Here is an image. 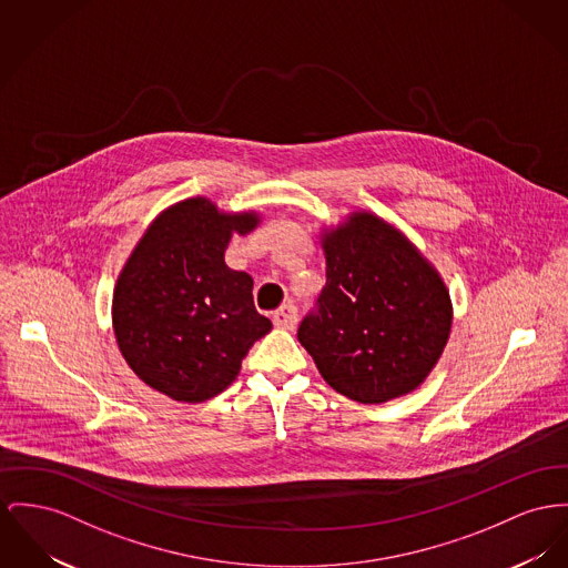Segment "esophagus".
<instances>
[{
  "instance_id": "esophagus-1",
  "label": "esophagus",
  "mask_w": 568,
  "mask_h": 568,
  "mask_svg": "<svg viewBox=\"0 0 568 568\" xmlns=\"http://www.w3.org/2000/svg\"><path fill=\"white\" fill-rule=\"evenodd\" d=\"M273 323L280 329H293L297 325V307L293 303H284L280 310H275Z\"/></svg>"
}]
</instances>
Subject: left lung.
Returning a JSON list of instances; mask_svg holds the SVG:
<instances>
[{"instance_id": "left-lung-1", "label": "left lung", "mask_w": 568, "mask_h": 568, "mask_svg": "<svg viewBox=\"0 0 568 568\" xmlns=\"http://www.w3.org/2000/svg\"><path fill=\"white\" fill-rule=\"evenodd\" d=\"M327 284L300 342L338 394L378 405L417 389L453 329L450 291L400 227L355 209L321 227Z\"/></svg>"}]
</instances>
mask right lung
Instances as JSON below:
<instances>
[{
    "instance_id": "right-lung-1",
    "label": "right lung",
    "mask_w": 568,
    "mask_h": 568,
    "mask_svg": "<svg viewBox=\"0 0 568 568\" xmlns=\"http://www.w3.org/2000/svg\"><path fill=\"white\" fill-rule=\"evenodd\" d=\"M254 209L224 211L193 195L163 209L115 280L112 327L129 368L176 403L222 394L271 332L254 307V280L226 265L232 234L261 224Z\"/></svg>"
}]
</instances>
